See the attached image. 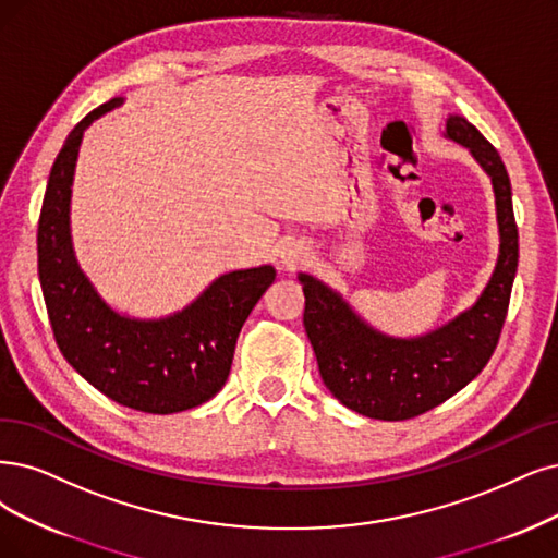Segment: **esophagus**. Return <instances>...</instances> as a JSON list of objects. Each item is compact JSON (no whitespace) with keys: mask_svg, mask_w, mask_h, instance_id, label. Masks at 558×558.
<instances>
[{"mask_svg":"<svg viewBox=\"0 0 558 558\" xmlns=\"http://www.w3.org/2000/svg\"><path fill=\"white\" fill-rule=\"evenodd\" d=\"M307 259V251L296 243V241H287L280 245V262L284 268H296L299 264H303Z\"/></svg>","mask_w":558,"mask_h":558,"instance_id":"1","label":"esophagus"}]
</instances>
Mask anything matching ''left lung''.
<instances>
[{
    "label": "left lung",
    "mask_w": 558,
    "mask_h": 558,
    "mask_svg": "<svg viewBox=\"0 0 558 558\" xmlns=\"http://www.w3.org/2000/svg\"><path fill=\"white\" fill-rule=\"evenodd\" d=\"M444 137L476 158L492 181L497 206L499 257L473 305L423 336L396 338L369 326L333 287L299 274L305 296L303 326L322 381L333 398L367 418L407 421L456 396L487 365L506 322L520 257L506 165L462 114H448Z\"/></svg>",
    "instance_id": "left-lung-1"
}]
</instances>
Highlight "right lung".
<instances>
[{
  "label": "right lung",
  "instance_id": "1",
  "mask_svg": "<svg viewBox=\"0 0 558 558\" xmlns=\"http://www.w3.org/2000/svg\"><path fill=\"white\" fill-rule=\"evenodd\" d=\"M123 100L110 98L82 119L52 165L38 218V280L59 352L80 377L123 407L177 414L225 386L241 326L276 268L222 274L181 311L156 319L121 315L98 294L73 247V177L85 131Z\"/></svg>",
  "mask_w": 558,
  "mask_h": 558
}]
</instances>
